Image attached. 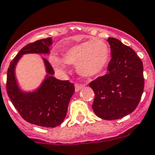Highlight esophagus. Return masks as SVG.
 Here are the masks:
<instances>
[{"instance_id": "esophagus-1", "label": "esophagus", "mask_w": 155, "mask_h": 155, "mask_svg": "<svg viewBox=\"0 0 155 155\" xmlns=\"http://www.w3.org/2000/svg\"><path fill=\"white\" fill-rule=\"evenodd\" d=\"M85 87L84 84H80V83H76L75 84V91H79Z\"/></svg>"}]
</instances>
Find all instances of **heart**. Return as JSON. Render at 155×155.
<instances>
[{"label": "heart", "mask_w": 155, "mask_h": 155, "mask_svg": "<svg viewBox=\"0 0 155 155\" xmlns=\"http://www.w3.org/2000/svg\"><path fill=\"white\" fill-rule=\"evenodd\" d=\"M109 54L110 51L106 42L100 39H91L65 49L64 59L52 54L50 61L59 70H65L67 64H70L76 65L79 74L92 77L106 67Z\"/></svg>", "instance_id": "b5f03b06"}]
</instances>
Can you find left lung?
Here are the masks:
<instances>
[{"mask_svg": "<svg viewBox=\"0 0 155 155\" xmlns=\"http://www.w3.org/2000/svg\"><path fill=\"white\" fill-rule=\"evenodd\" d=\"M112 58L108 72L89 83L95 92L93 111L104 120L128 115L139 104L144 91L143 64L131 47L108 38Z\"/></svg>", "mask_w": 155, "mask_h": 155, "instance_id": "obj_1", "label": "left lung"}]
</instances>
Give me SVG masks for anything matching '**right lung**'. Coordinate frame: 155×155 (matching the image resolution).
<instances>
[{
  "instance_id": "right-lung-1",
  "label": "right lung",
  "mask_w": 155,
  "mask_h": 155,
  "mask_svg": "<svg viewBox=\"0 0 155 155\" xmlns=\"http://www.w3.org/2000/svg\"><path fill=\"white\" fill-rule=\"evenodd\" d=\"M51 38L29 43L21 49L7 71L6 91L10 101L21 117L28 123L45 127H55L64 120L69 101L75 88L72 82L56 79L48 60L43 58L47 73L41 87L32 92H24L16 82L15 69L22 55L29 53L48 54Z\"/></svg>"
}]
</instances>
